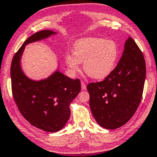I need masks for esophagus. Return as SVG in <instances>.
<instances>
[{
  "instance_id": "obj_1",
  "label": "esophagus",
  "mask_w": 157,
  "mask_h": 157,
  "mask_svg": "<svg viewBox=\"0 0 157 157\" xmlns=\"http://www.w3.org/2000/svg\"><path fill=\"white\" fill-rule=\"evenodd\" d=\"M81 89H82L83 90H86V83H84V81H81Z\"/></svg>"
}]
</instances>
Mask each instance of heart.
<instances>
[{
  "mask_svg": "<svg viewBox=\"0 0 157 157\" xmlns=\"http://www.w3.org/2000/svg\"><path fill=\"white\" fill-rule=\"evenodd\" d=\"M118 56L115 42L100 38H85L75 44L73 54H67L65 60L71 72L81 69V63L87 76L94 79H103L113 71Z\"/></svg>",
  "mask_w": 157,
  "mask_h": 157,
  "instance_id": "heart-1",
  "label": "heart"
}]
</instances>
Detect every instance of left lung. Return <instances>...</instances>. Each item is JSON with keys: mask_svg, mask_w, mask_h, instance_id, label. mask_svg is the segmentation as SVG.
Returning a JSON list of instances; mask_svg holds the SVG:
<instances>
[{"mask_svg": "<svg viewBox=\"0 0 157 157\" xmlns=\"http://www.w3.org/2000/svg\"><path fill=\"white\" fill-rule=\"evenodd\" d=\"M146 78V62L131 37L125 43L118 64L99 82L87 85L89 106L97 123L106 129L125 125L141 102Z\"/></svg>", "mask_w": 157, "mask_h": 157, "instance_id": "left-lung-1", "label": "left lung"}]
</instances>
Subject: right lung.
<instances>
[{
  "label": "right lung",
  "instance_id": "obj_1",
  "mask_svg": "<svg viewBox=\"0 0 157 157\" xmlns=\"http://www.w3.org/2000/svg\"><path fill=\"white\" fill-rule=\"evenodd\" d=\"M55 34L42 30L30 36L14 55L11 66L12 94L19 112L31 125L51 133L60 131L68 122L69 105L81 91L80 80L58 71L44 80H31L22 71L20 60L26 44Z\"/></svg>",
  "mask_w": 157,
  "mask_h": 157
}]
</instances>
